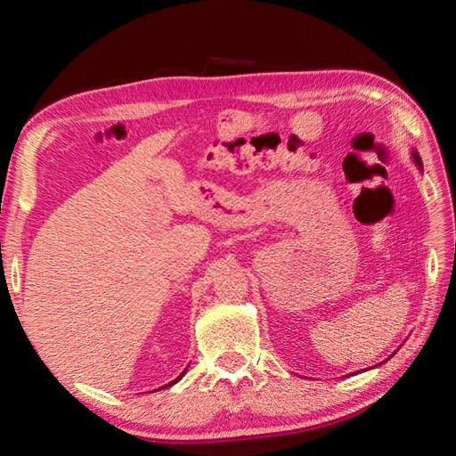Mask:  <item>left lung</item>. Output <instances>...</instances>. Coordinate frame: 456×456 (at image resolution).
Instances as JSON below:
<instances>
[{
  "label": "left lung",
  "mask_w": 456,
  "mask_h": 456,
  "mask_svg": "<svg viewBox=\"0 0 456 456\" xmlns=\"http://www.w3.org/2000/svg\"><path fill=\"white\" fill-rule=\"evenodd\" d=\"M411 158H412V163L417 165V167L422 171V161H420V156H419V151L417 150H412L411 151ZM372 369V367H370ZM362 370H367V369H362Z\"/></svg>",
  "instance_id": "1"
}]
</instances>
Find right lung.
I'll return each mask as SVG.
<instances>
[{"instance_id": "1", "label": "right lung", "mask_w": 456, "mask_h": 456, "mask_svg": "<svg viewBox=\"0 0 456 456\" xmlns=\"http://www.w3.org/2000/svg\"><path fill=\"white\" fill-rule=\"evenodd\" d=\"M186 370H188V367H186V369H184V370H183V372H181V375H178V377H176V379H175V380H171V382H169V384H165V386H161V388H158V390H163V388H169V386H173V384H176V382H178V380H181V379H183V377H184V375H186Z\"/></svg>"}]
</instances>
